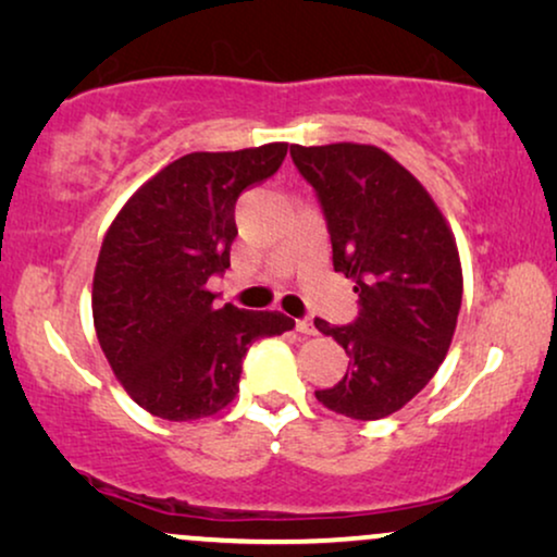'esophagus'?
<instances>
[{
	"instance_id": "esophagus-1",
	"label": "esophagus",
	"mask_w": 557,
	"mask_h": 557,
	"mask_svg": "<svg viewBox=\"0 0 557 557\" xmlns=\"http://www.w3.org/2000/svg\"><path fill=\"white\" fill-rule=\"evenodd\" d=\"M296 332H301V334H317V326L311 324V319H296Z\"/></svg>"
}]
</instances>
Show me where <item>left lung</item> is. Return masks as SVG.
<instances>
[{"label":"left lung","instance_id":"obj_1","mask_svg":"<svg viewBox=\"0 0 557 557\" xmlns=\"http://www.w3.org/2000/svg\"><path fill=\"white\" fill-rule=\"evenodd\" d=\"M292 159L324 212L334 271L360 296L349 324L314 319L349 357L345 377L317 391V400L377 421L421 393L444 362L461 309L459 250L421 182L383 149L294 144Z\"/></svg>","mask_w":557,"mask_h":557}]
</instances>
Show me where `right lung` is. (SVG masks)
I'll list each match as a JSON object with an SVG mask.
<instances>
[{"instance_id":"1","label":"right lung","mask_w":557,"mask_h":557,"mask_svg":"<svg viewBox=\"0 0 557 557\" xmlns=\"http://www.w3.org/2000/svg\"><path fill=\"white\" fill-rule=\"evenodd\" d=\"M286 144L195 151L136 189L106 233L94 276L101 349L126 393L164 421H195L238 393L248 347L294 326L281 311L218 309L235 202L278 172Z\"/></svg>"}]
</instances>
